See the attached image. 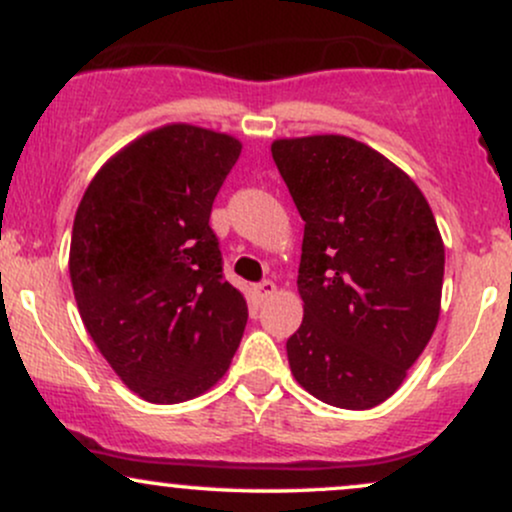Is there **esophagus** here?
<instances>
[{
    "mask_svg": "<svg viewBox=\"0 0 512 512\" xmlns=\"http://www.w3.org/2000/svg\"><path fill=\"white\" fill-rule=\"evenodd\" d=\"M274 293H276V286H274V281H269V279L255 286V296L260 298V301H267V298L274 296Z\"/></svg>",
    "mask_w": 512,
    "mask_h": 512,
    "instance_id": "34e87169",
    "label": "esophagus"
}]
</instances>
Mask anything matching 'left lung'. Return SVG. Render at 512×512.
<instances>
[{
    "label": "left lung",
    "mask_w": 512,
    "mask_h": 512,
    "mask_svg": "<svg viewBox=\"0 0 512 512\" xmlns=\"http://www.w3.org/2000/svg\"><path fill=\"white\" fill-rule=\"evenodd\" d=\"M272 156L305 221L293 378L332 407H378L438 325L445 245L433 211L402 168L344 134L274 139Z\"/></svg>",
    "instance_id": "obj_1"
}]
</instances>
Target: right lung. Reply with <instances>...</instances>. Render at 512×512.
I'll return each instance as SVG.
<instances>
[{
  "instance_id": "right-lung-1",
  "label": "right lung",
  "mask_w": 512,
  "mask_h": 512,
  "mask_svg": "<svg viewBox=\"0 0 512 512\" xmlns=\"http://www.w3.org/2000/svg\"><path fill=\"white\" fill-rule=\"evenodd\" d=\"M243 144L170 122L122 146L74 216L69 276L86 332L129 390L178 404L236 354L248 303L221 274L211 204Z\"/></svg>"
}]
</instances>
